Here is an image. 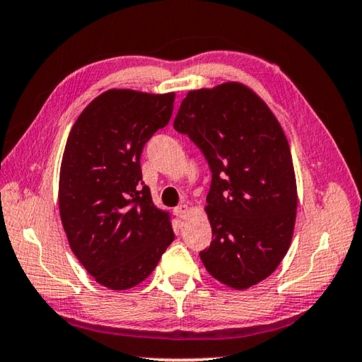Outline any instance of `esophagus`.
<instances>
[{
	"instance_id": "1",
	"label": "esophagus",
	"mask_w": 362,
	"mask_h": 362,
	"mask_svg": "<svg viewBox=\"0 0 362 362\" xmlns=\"http://www.w3.org/2000/svg\"><path fill=\"white\" fill-rule=\"evenodd\" d=\"M188 212H189V207L187 204H180L175 207V214L179 216V218H185L188 216Z\"/></svg>"
}]
</instances>
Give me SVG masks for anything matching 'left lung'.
Here are the masks:
<instances>
[{"label":"left lung","instance_id":"obj_1","mask_svg":"<svg viewBox=\"0 0 362 362\" xmlns=\"http://www.w3.org/2000/svg\"><path fill=\"white\" fill-rule=\"evenodd\" d=\"M174 129L199 146L212 173L204 211L211 246L199 252L212 278L236 291L268 278L289 250L297 182L286 134L246 84L189 90Z\"/></svg>","mask_w":362,"mask_h":362}]
</instances>
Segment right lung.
Here are the masks:
<instances>
[{
    "mask_svg": "<svg viewBox=\"0 0 362 362\" xmlns=\"http://www.w3.org/2000/svg\"><path fill=\"white\" fill-rule=\"evenodd\" d=\"M174 93L108 89L73 124L60 164L59 211L70 249L97 283H142L174 241L169 212L144 185V145L169 122Z\"/></svg>",
    "mask_w": 362,
    "mask_h": 362,
    "instance_id": "1",
    "label": "right lung"
}]
</instances>
